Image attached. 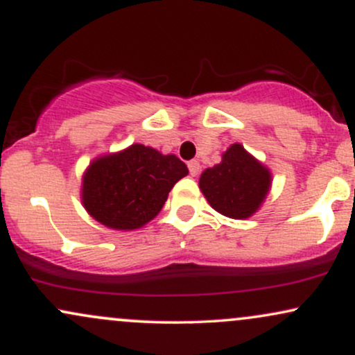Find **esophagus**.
Here are the masks:
<instances>
[{
	"instance_id": "1",
	"label": "esophagus",
	"mask_w": 355,
	"mask_h": 355,
	"mask_svg": "<svg viewBox=\"0 0 355 355\" xmlns=\"http://www.w3.org/2000/svg\"><path fill=\"white\" fill-rule=\"evenodd\" d=\"M189 170H190L191 177H197V175L200 173V162H198V160H190L189 162Z\"/></svg>"
}]
</instances>
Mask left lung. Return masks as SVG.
Wrapping results in <instances>:
<instances>
[{
	"label": "left lung",
	"mask_w": 355,
	"mask_h": 355,
	"mask_svg": "<svg viewBox=\"0 0 355 355\" xmlns=\"http://www.w3.org/2000/svg\"><path fill=\"white\" fill-rule=\"evenodd\" d=\"M268 189L270 172L239 144L223 153L222 164L207 168L200 177V190L210 205L230 218L250 217Z\"/></svg>",
	"instance_id": "8db88e82"
}]
</instances>
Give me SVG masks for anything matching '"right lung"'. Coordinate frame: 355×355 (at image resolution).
Listing matches in <instances>:
<instances>
[{
    "mask_svg": "<svg viewBox=\"0 0 355 355\" xmlns=\"http://www.w3.org/2000/svg\"><path fill=\"white\" fill-rule=\"evenodd\" d=\"M187 173V165L175 155L132 145L89 165L83 177V205L110 229H138L162 210L168 191Z\"/></svg>",
    "mask_w": 355,
    "mask_h": 355,
    "instance_id": "obj_1",
    "label": "right lung"
}]
</instances>
